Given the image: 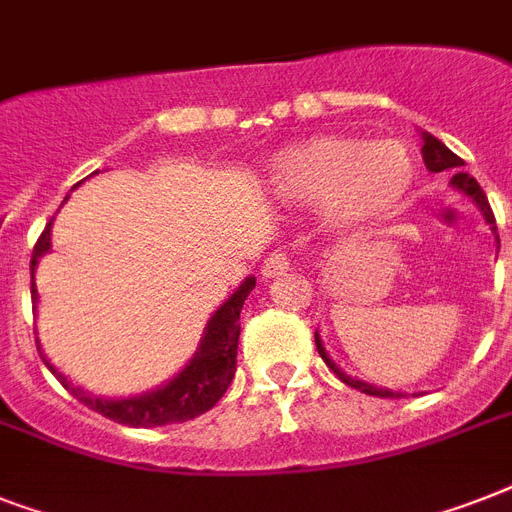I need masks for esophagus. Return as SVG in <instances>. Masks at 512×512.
<instances>
[{"mask_svg":"<svg viewBox=\"0 0 512 512\" xmlns=\"http://www.w3.org/2000/svg\"><path fill=\"white\" fill-rule=\"evenodd\" d=\"M287 268H289V257L281 255V252H273V255H268L263 260L260 273H263V279H276V276H281Z\"/></svg>","mask_w":512,"mask_h":512,"instance_id":"esophagus-1","label":"esophagus"}]
</instances>
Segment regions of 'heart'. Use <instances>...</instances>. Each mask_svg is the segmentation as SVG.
Listing matches in <instances>:
<instances>
[{
	"instance_id": "1",
	"label": "heart",
	"mask_w": 512,
	"mask_h": 512,
	"mask_svg": "<svg viewBox=\"0 0 512 512\" xmlns=\"http://www.w3.org/2000/svg\"><path fill=\"white\" fill-rule=\"evenodd\" d=\"M414 177V156L401 140L313 135L273 154L260 183L271 201L313 207L321 231L348 239L396 215Z\"/></svg>"
}]
</instances>
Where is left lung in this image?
<instances>
[{"label": "left lung", "instance_id": "1", "mask_svg": "<svg viewBox=\"0 0 512 512\" xmlns=\"http://www.w3.org/2000/svg\"><path fill=\"white\" fill-rule=\"evenodd\" d=\"M420 138H422V159H425V167H428L430 172H454L452 180H449V185H452L457 193H462V196H468V199L473 201L478 209H481V215H484L486 225L492 228L494 241H497V249H500V236H497V225H494L492 207H489V201H486V193L481 191V185L476 183V177H470L468 172H462L465 162H462L460 156L454 154V151H449V148H446L441 140L433 138L430 132L420 130ZM316 348H319L321 358H324V364H327L329 369H332V372H335L342 382H345V385H350V388H356V390H361V393H369V396H380V398L401 396V390L382 388V385L366 382V380H361V377H353V374H348L345 369H340V366L335 364V358L329 356L327 348H324V340H321L319 329H316Z\"/></svg>", "mask_w": 512, "mask_h": 512}]
</instances>
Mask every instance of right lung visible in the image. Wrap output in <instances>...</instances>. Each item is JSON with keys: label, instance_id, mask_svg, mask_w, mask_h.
<instances>
[{"label": "right lung", "instance_id": "obj_1", "mask_svg": "<svg viewBox=\"0 0 512 512\" xmlns=\"http://www.w3.org/2000/svg\"><path fill=\"white\" fill-rule=\"evenodd\" d=\"M82 183H76L74 188H79ZM47 252H52V220L44 228L42 239L36 241L34 255H31V300H34V311L36 303H39L34 279L36 265ZM252 289H255V276H247L231 295L225 297L223 305H217V311L209 316L193 356L172 374L170 380H164L162 385H156L151 390H143V393H135V396H95L90 390H84L82 385H74L66 374L55 369L50 358L44 356L39 337H36V348H39V356L47 364V369L60 380V385L71 396L79 398L84 406H90L108 420L122 422V425H130V428H156V425L193 420V417L209 412L231 385L241 335V308H244V300H247Z\"/></svg>", "mask_w": 512, "mask_h": 512}]
</instances>
